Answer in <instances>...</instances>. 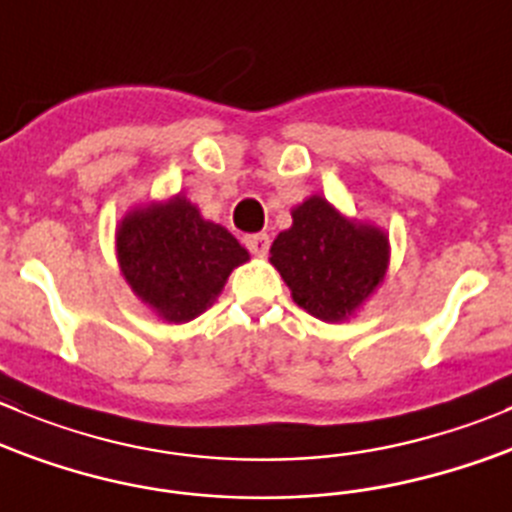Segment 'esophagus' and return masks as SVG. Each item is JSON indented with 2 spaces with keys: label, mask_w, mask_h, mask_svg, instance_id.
Segmentation results:
<instances>
[{
  "label": "esophagus",
  "mask_w": 512,
  "mask_h": 512,
  "mask_svg": "<svg viewBox=\"0 0 512 512\" xmlns=\"http://www.w3.org/2000/svg\"><path fill=\"white\" fill-rule=\"evenodd\" d=\"M243 243H246L253 256H266L269 253V236L266 233H251V236L243 238Z\"/></svg>",
  "instance_id": "34e87169"
}]
</instances>
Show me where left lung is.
<instances>
[{
  "label": "left lung",
  "mask_w": 512,
  "mask_h": 512,
  "mask_svg": "<svg viewBox=\"0 0 512 512\" xmlns=\"http://www.w3.org/2000/svg\"><path fill=\"white\" fill-rule=\"evenodd\" d=\"M291 218L271 246V264L301 309L321 321H344L382 284L387 236L372 223L344 218L321 196L306 198Z\"/></svg>",
  "instance_id": "left-lung-1"
}]
</instances>
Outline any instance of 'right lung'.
I'll return each instance as SVG.
<instances>
[{
	"instance_id": "obj_1",
	"label": "right lung",
	"mask_w": 512,
	"mask_h": 512,
	"mask_svg": "<svg viewBox=\"0 0 512 512\" xmlns=\"http://www.w3.org/2000/svg\"><path fill=\"white\" fill-rule=\"evenodd\" d=\"M118 261L125 281L160 319H196L221 294L248 251L186 196L135 208L120 221Z\"/></svg>"
}]
</instances>
